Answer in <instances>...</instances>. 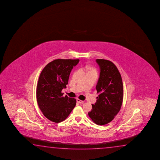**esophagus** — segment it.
Here are the masks:
<instances>
[{
    "mask_svg": "<svg viewBox=\"0 0 160 160\" xmlns=\"http://www.w3.org/2000/svg\"><path fill=\"white\" fill-rule=\"evenodd\" d=\"M77 101L78 103H83V101H81V100H80V99H77Z\"/></svg>",
    "mask_w": 160,
    "mask_h": 160,
    "instance_id": "obj_1",
    "label": "esophagus"
}]
</instances>
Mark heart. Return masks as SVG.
<instances>
[{"label": "heart", "instance_id": "obj_1", "mask_svg": "<svg viewBox=\"0 0 160 160\" xmlns=\"http://www.w3.org/2000/svg\"><path fill=\"white\" fill-rule=\"evenodd\" d=\"M88 72H96V70L93 68H88Z\"/></svg>", "mask_w": 160, "mask_h": 160}]
</instances>
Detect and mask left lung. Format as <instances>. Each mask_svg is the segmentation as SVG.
I'll list each match as a JSON object with an SVG mask.
<instances>
[{"mask_svg":"<svg viewBox=\"0 0 160 160\" xmlns=\"http://www.w3.org/2000/svg\"><path fill=\"white\" fill-rule=\"evenodd\" d=\"M100 68V78L96 89V102L88 114L98 125L111 122L121 109L123 99V81L121 74L113 62L105 59H96Z\"/></svg>","mask_w":160,"mask_h":160,"instance_id":"left-lung-1","label":"left lung"}]
</instances>
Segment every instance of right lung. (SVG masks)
<instances>
[{
    "label": "right lung",
    "mask_w": 160,
    "mask_h": 160,
    "mask_svg": "<svg viewBox=\"0 0 160 160\" xmlns=\"http://www.w3.org/2000/svg\"><path fill=\"white\" fill-rule=\"evenodd\" d=\"M79 59H56L49 62L39 75L36 89L38 105L49 121L59 123L69 116L77 103L76 99L63 96L70 72Z\"/></svg>",
    "instance_id": "1"
}]
</instances>
